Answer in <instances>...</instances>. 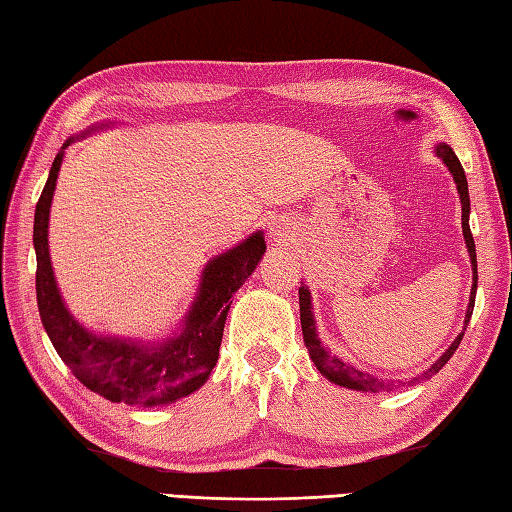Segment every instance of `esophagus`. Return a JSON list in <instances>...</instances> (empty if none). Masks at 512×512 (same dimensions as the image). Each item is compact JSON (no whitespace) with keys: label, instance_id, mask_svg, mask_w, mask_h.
Returning <instances> with one entry per match:
<instances>
[{"label":"esophagus","instance_id":"34e87169","mask_svg":"<svg viewBox=\"0 0 512 512\" xmlns=\"http://www.w3.org/2000/svg\"><path fill=\"white\" fill-rule=\"evenodd\" d=\"M290 233H293V228L286 224V219H275V222H270L268 226L270 242H284L286 237H290Z\"/></svg>","mask_w":512,"mask_h":512}]
</instances>
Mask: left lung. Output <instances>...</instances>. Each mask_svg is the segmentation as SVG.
<instances>
[{
  "instance_id": "1",
  "label": "left lung",
  "mask_w": 512,
  "mask_h": 512,
  "mask_svg": "<svg viewBox=\"0 0 512 512\" xmlns=\"http://www.w3.org/2000/svg\"><path fill=\"white\" fill-rule=\"evenodd\" d=\"M435 155L442 159L446 168L453 175L455 184H457V193H459V202H462V230H464V242L470 255V266H473V288H470V299H468V308H466V319H464V330L470 322V315H473L475 308V293H477V253H475V239L473 233H470V197H468V182H466V173L459 159L455 155V150L448 144L439 142L435 146ZM299 319H302V333H304V344L308 348V355L313 359V364L317 366L319 373H322L328 382H333L337 386H344L350 390H359V393H390V390H399L402 386H415L422 384L426 379L437 375L439 370L446 366V362L457 350L459 342H462L464 333H459L455 337V342L446 348V353L437 359L435 364H430L424 373H419L417 377H408V379H382L366 373V370H359L353 364L344 362L337 355H330V350L324 348L322 339L317 335V324H315V315H313V297H310V290L304 284L299 288Z\"/></svg>"
}]
</instances>
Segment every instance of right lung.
<instances>
[{
  "label": "right lung",
  "mask_w": 512,
  "mask_h": 512,
  "mask_svg": "<svg viewBox=\"0 0 512 512\" xmlns=\"http://www.w3.org/2000/svg\"><path fill=\"white\" fill-rule=\"evenodd\" d=\"M115 122L95 124L82 135L68 137L59 150L46 186L35 208L33 246L37 255V308L50 344L79 382L108 402L128 406L175 404L197 388H202L219 359L230 297L253 275L266 253L262 230H255L244 242L210 259L199 277L193 306L188 308L173 337L144 342V339L97 335L79 324L59 293L48 250V219L53 204L64 150L95 130L110 128Z\"/></svg>",
  "instance_id": "right-lung-1"
}]
</instances>
